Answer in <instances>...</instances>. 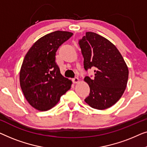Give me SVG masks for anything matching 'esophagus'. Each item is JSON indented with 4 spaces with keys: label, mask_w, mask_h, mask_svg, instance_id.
<instances>
[{
    "label": "esophagus",
    "mask_w": 147,
    "mask_h": 147,
    "mask_svg": "<svg viewBox=\"0 0 147 147\" xmlns=\"http://www.w3.org/2000/svg\"><path fill=\"white\" fill-rule=\"evenodd\" d=\"M73 82L74 83H77V82H79V79H78V77H75L73 78Z\"/></svg>",
    "instance_id": "34e87169"
}]
</instances>
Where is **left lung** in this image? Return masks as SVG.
<instances>
[{
	"label": "left lung",
	"instance_id": "left-lung-1",
	"mask_svg": "<svg viewBox=\"0 0 147 147\" xmlns=\"http://www.w3.org/2000/svg\"><path fill=\"white\" fill-rule=\"evenodd\" d=\"M86 71L94 69V76L84 81L90 93L84 101L92 108L103 110L115 105L127 87L129 69L121 54L112 42L96 33L86 32L78 40Z\"/></svg>",
	"mask_w": 147,
	"mask_h": 147
}]
</instances>
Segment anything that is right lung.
<instances>
[{
    "instance_id": "add662e5",
    "label": "right lung",
    "mask_w": 147,
    "mask_h": 147,
    "mask_svg": "<svg viewBox=\"0 0 147 147\" xmlns=\"http://www.w3.org/2000/svg\"><path fill=\"white\" fill-rule=\"evenodd\" d=\"M67 31L49 33L32 45L22 62L20 84L26 100L40 111L52 109L71 87L72 81L61 74L56 52L73 36Z\"/></svg>"
}]
</instances>
